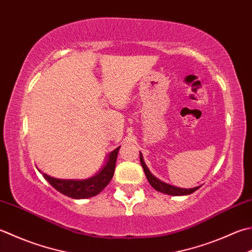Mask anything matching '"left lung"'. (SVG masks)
<instances>
[{
    "label": "left lung",
    "mask_w": 252,
    "mask_h": 252,
    "mask_svg": "<svg viewBox=\"0 0 252 252\" xmlns=\"http://www.w3.org/2000/svg\"><path fill=\"white\" fill-rule=\"evenodd\" d=\"M140 160H141V165L143 167V169H144L145 172V176L147 180L151 184V186L154 188L156 191L161 192V193H165V194H169V195H188L193 193L194 191L198 190L200 187H195V188H191V189H185V188H178V187H175V186H171L169 184H166V182L161 181L160 179L157 178L154 175L152 174L150 171L149 167L146 166L144 158H143V155L142 153L140 152Z\"/></svg>",
    "instance_id": "left-lung-1"
}]
</instances>
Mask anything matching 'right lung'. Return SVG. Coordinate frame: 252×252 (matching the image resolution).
<instances>
[{
  "label": "right lung",
  "mask_w": 252,
  "mask_h": 252,
  "mask_svg": "<svg viewBox=\"0 0 252 252\" xmlns=\"http://www.w3.org/2000/svg\"><path fill=\"white\" fill-rule=\"evenodd\" d=\"M119 149L120 146L117 147L116 150H113L109 154V156H108L106 165L103 166L96 175H94L91 178L87 179H58L44 174V172H41L38 168L37 169L41 172L43 178L46 179L54 189L61 192L62 194L68 196V198H92V196H95L98 193H100L112 179Z\"/></svg>",
  "instance_id": "add662e5"
}]
</instances>
